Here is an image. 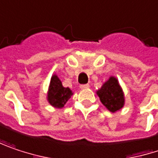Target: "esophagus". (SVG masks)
Segmentation results:
<instances>
[{
	"instance_id": "esophagus-1",
	"label": "esophagus",
	"mask_w": 158,
	"mask_h": 158,
	"mask_svg": "<svg viewBox=\"0 0 158 158\" xmlns=\"http://www.w3.org/2000/svg\"><path fill=\"white\" fill-rule=\"evenodd\" d=\"M89 88V84H82V85H80V89H87Z\"/></svg>"
}]
</instances>
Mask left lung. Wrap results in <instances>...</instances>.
<instances>
[{
    "instance_id": "8db88e82",
    "label": "left lung",
    "mask_w": 158,
    "mask_h": 158,
    "mask_svg": "<svg viewBox=\"0 0 158 158\" xmlns=\"http://www.w3.org/2000/svg\"><path fill=\"white\" fill-rule=\"evenodd\" d=\"M96 93L98 96L101 103L112 113L119 111L125 105L123 89L118 79L114 76H110Z\"/></svg>"
}]
</instances>
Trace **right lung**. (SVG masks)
<instances>
[{
	"instance_id": "right-lung-1",
	"label": "right lung",
	"mask_w": 158,
	"mask_h": 158,
	"mask_svg": "<svg viewBox=\"0 0 158 158\" xmlns=\"http://www.w3.org/2000/svg\"><path fill=\"white\" fill-rule=\"evenodd\" d=\"M72 95V90L63 87L61 80L56 74L51 76L47 92V100L50 105L55 108H62Z\"/></svg>"
}]
</instances>
